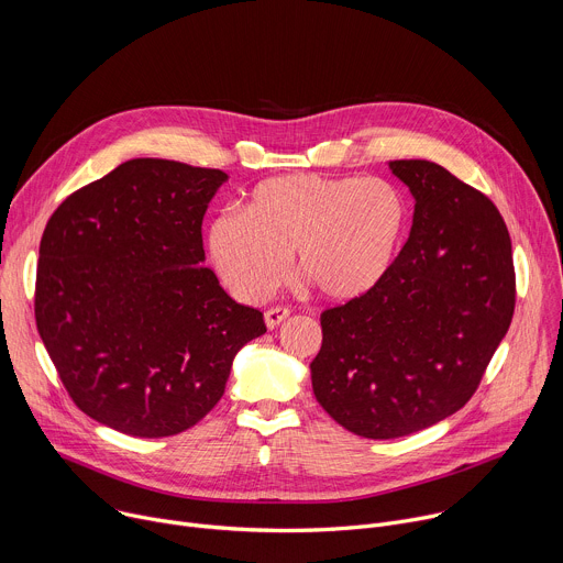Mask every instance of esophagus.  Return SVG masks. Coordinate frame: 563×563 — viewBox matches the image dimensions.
Segmentation results:
<instances>
[{"mask_svg":"<svg viewBox=\"0 0 563 563\" xmlns=\"http://www.w3.org/2000/svg\"><path fill=\"white\" fill-rule=\"evenodd\" d=\"M289 316V309L287 307H272V309H267L265 311V325L269 328V330H274V328H278L283 320Z\"/></svg>","mask_w":563,"mask_h":563,"instance_id":"esophagus-1","label":"esophagus"}]
</instances>
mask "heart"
Returning a JSON list of instances; mask_svg holds the SVG:
<instances>
[{
  "label": "heart",
  "instance_id": "obj_1",
  "mask_svg": "<svg viewBox=\"0 0 563 563\" xmlns=\"http://www.w3.org/2000/svg\"><path fill=\"white\" fill-rule=\"evenodd\" d=\"M410 227V202L380 178L287 174L258 183L240 207L209 222L220 278L245 300L267 298L296 274L323 298L347 302L389 274Z\"/></svg>",
  "mask_w": 563,
  "mask_h": 563
}]
</instances>
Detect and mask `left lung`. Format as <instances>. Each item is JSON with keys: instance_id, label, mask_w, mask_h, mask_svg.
Here are the masks:
<instances>
[{"instance_id": "8db88e82", "label": "left lung", "mask_w": 563, "mask_h": 563, "mask_svg": "<svg viewBox=\"0 0 563 563\" xmlns=\"http://www.w3.org/2000/svg\"><path fill=\"white\" fill-rule=\"evenodd\" d=\"M415 196L408 243L383 283L325 309L311 387L365 439H396L459 412L515 311L508 227L488 196L430 159H394Z\"/></svg>"}]
</instances>
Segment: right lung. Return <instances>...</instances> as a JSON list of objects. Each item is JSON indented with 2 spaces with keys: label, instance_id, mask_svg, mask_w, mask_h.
<instances>
[{
  "label": "right lung",
  "instance_id": "1",
  "mask_svg": "<svg viewBox=\"0 0 563 563\" xmlns=\"http://www.w3.org/2000/svg\"><path fill=\"white\" fill-rule=\"evenodd\" d=\"M220 169L135 157L51 216L35 283L42 343L75 406L159 439L222 398L233 356L267 332L205 263L202 218Z\"/></svg>",
  "mask_w": 563,
  "mask_h": 563
}]
</instances>
